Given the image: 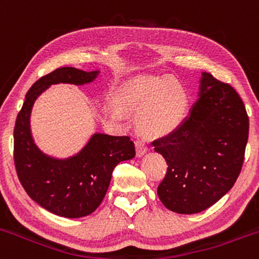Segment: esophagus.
I'll use <instances>...</instances> for the list:
<instances>
[{"label":"esophagus","mask_w":259,"mask_h":259,"mask_svg":"<svg viewBox=\"0 0 259 259\" xmlns=\"http://www.w3.org/2000/svg\"><path fill=\"white\" fill-rule=\"evenodd\" d=\"M136 151H137V156L145 155L148 151L147 145H146V142L142 138H137V140H136Z\"/></svg>","instance_id":"obj_1"}]
</instances>
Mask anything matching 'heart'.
<instances>
[{"label":"heart","instance_id":"obj_1","mask_svg":"<svg viewBox=\"0 0 259 259\" xmlns=\"http://www.w3.org/2000/svg\"><path fill=\"white\" fill-rule=\"evenodd\" d=\"M124 111L142 109L141 130L151 136L172 132L184 121L189 107L185 87L172 76H142L127 84L118 94Z\"/></svg>","mask_w":259,"mask_h":259}]
</instances>
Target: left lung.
Instances as JSON below:
<instances>
[{
  "instance_id": "left-lung-1",
  "label": "left lung",
  "mask_w": 259,
  "mask_h": 259,
  "mask_svg": "<svg viewBox=\"0 0 259 259\" xmlns=\"http://www.w3.org/2000/svg\"><path fill=\"white\" fill-rule=\"evenodd\" d=\"M200 94L178 128L152 141L168 166L158 198L180 214L200 213L233 188L248 141L249 118L232 85L203 73Z\"/></svg>"
}]
</instances>
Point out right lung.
<instances>
[{"label": "right lung", "mask_w": 259, "mask_h": 259, "mask_svg": "<svg viewBox=\"0 0 259 259\" xmlns=\"http://www.w3.org/2000/svg\"><path fill=\"white\" fill-rule=\"evenodd\" d=\"M98 71L85 73L64 66L41 76L29 89L14 130V161L27 195L59 217L80 218L93 213L103 200L114 167L135 157L128 136L97 133L74 157L55 160L37 150L30 133V112L37 97L51 84L89 83Z\"/></svg>", "instance_id": "1"}]
</instances>
